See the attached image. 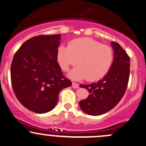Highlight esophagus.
I'll return each mask as SVG.
<instances>
[{
  "mask_svg": "<svg viewBox=\"0 0 146 146\" xmlns=\"http://www.w3.org/2000/svg\"><path fill=\"white\" fill-rule=\"evenodd\" d=\"M72 87L74 88V89H78L79 87V84H77L76 82H73L72 83Z\"/></svg>",
  "mask_w": 146,
  "mask_h": 146,
  "instance_id": "esophagus-1",
  "label": "esophagus"
}]
</instances>
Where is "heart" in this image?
Masks as SVG:
<instances>
[{"label":"heart","instance_id":"b5f03b06","mask_svg":"<svg viewBox=\"0 0 146 146\" xmlns=\"http://www.w3.org/2000/svg\"><path fill=\"white\" fill-rule=\"evenodd\" d=\"M113 60L111 48L91 38L74 39L68 46H60L57 49V61L62 70L67 71L77 63L79 65L69 73L74 80H99L108 73Z\"/></svg>","mask_w":146,"mask_h":146}]
</instances>
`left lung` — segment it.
Masks as SVG:
<instances>
[{
	"instance_id": "1",
	"label": "left lung",
	"mask_w": 146,
	"mask_h": 146,
	"mask_svg": "<svg viewBox=\"0 0 146 146\" xmlns=\"http://www.w3.org/2000/svg\"><path fill=\"white\" fill-rule=\"evenodd\" d=\"M114 58L106 76L98 82L80 84L89 91L87 98L80 101L83 111L92 116H99L110 111L122 99L129 78L130 60L129 55L118 43L112 42Z\"/></svg>"
}]
</instances>
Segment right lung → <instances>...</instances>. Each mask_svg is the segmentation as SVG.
I'll list each match as a JSON object with an SVG mask.
<instances>
[{"mask_svg": "<svg viewBox=\"0 0 146 146\" xmlns=\"http://www.w3.org/2000/svg\"><path fill=\"white\" fill-rule=\"evenodd\" d=\"M60 34L38 35L21 45L11 64V82L19 101L43 113L55 107L59 93L72 85L57 62Z\"/></svg>", "mask_w": 146, "mask_h": 146, "instance_id": "1", "label": "right lung"}]
</instances>
